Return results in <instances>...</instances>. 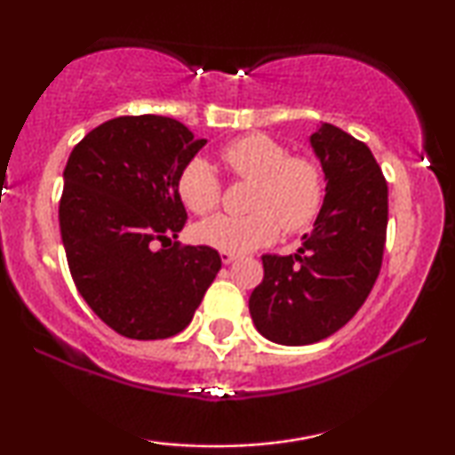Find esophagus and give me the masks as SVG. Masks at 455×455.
Returning a JSON list of instances; mask_svg holds the SVG:
<instances>
[{
    "label": "esophagus",
    "instance_id": "34e87169",
    "mask_svg": "<svg viewBox=\"0 0 455 455\" xmlns=\"http://www.w3.org/2000/svg\"><path fill=\"white\" fill-rule=\"evenodd\" d=\"M235 259H238V254H234V252H221V263H223V265L234 263Z\"/></svg>",
    "mask_w": 455,
    "mask_h": 455
}]
</instances>
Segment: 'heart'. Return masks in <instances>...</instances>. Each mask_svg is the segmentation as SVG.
I'll return each instance as SVG.
<instances>
[{"mask_svg": "<svg viewBox=\"0 0 455 455\" xmlns=\"http://www.w3.org/2000/svg\"><path fill=\"white\" fill-rule=\"evenodd\" d=\"M221 159L238 178L257 182L251 198L254 213L209 217L195 229L201 244L221 252H251L277 238L279 223L288 232H300L315 220L323 180L310 159L290 157L288 147L267 134H248L229 142ZM178 195L192 213H209L220 204V178L204 159H190L180 172Z\"/></svg>", "mask_w": 455, "mask_h": 455, "instance_id": "1", "label": "heart"}]
</instances>
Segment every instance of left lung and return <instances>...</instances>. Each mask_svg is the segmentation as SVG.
<instances>
[{"instance_id":"left-lung-1","label":"left lung","mask_w":455,"mask_h":455,"mask_svg":"<svg viewBox=\"0 0 455 455\" xmlns=\"http://www.w3.org/2000/svg\"><path fill=\"white\" fill-rule=\"evenodd\" d=\"M325 198L290 257L265 254V277L248 300L254 327L282 346H308L346 325L381 269L387 182L371 148L331 124L310 134Z\"/></svg>"}]
</instances>
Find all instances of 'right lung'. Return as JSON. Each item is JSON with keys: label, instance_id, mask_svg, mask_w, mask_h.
<instances>
[{"label": "right lung", "instance_id": "right-lung-1", "mask_svg": "<svg viewBox=\"0 0 455 455\" xmlns=\"http://www.w3.org/2000/svg\"><path fill=\"white\" fill-rule=\"evenodd\" d=\"M207 145L164 116H124L91 130L64 170L60 229L74 283L103 323L130 339H165L195 316L221 269L211 246L178 238L180 172Z\"/></svg>", "mask_w": 455, "mask_h": 455}]
</instances>
